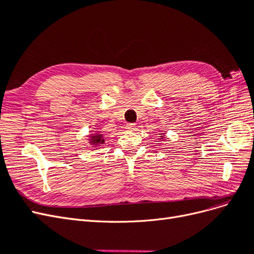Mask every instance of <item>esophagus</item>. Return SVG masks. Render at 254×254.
Returning <instances> with one entry per match:
<instances>
[{"label":"esophagus","mask_w":254,"mask_h":254,"mask_svg":"<svg viewBox=\"0 0 254 254\" xmlns=\"http://www.w3.org/2000/svg\"><path fill=\"white\" fill-rule=\"evenodd\" d=\"M134 127H135V125L133 124V123H129V124L126 125V129L129 130V131H131V130H134Z\"/></svg>","instance_id":"obj_1"}]
</instances>
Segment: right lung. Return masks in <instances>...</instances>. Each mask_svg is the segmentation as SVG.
<instances>
[{
  "mask_svg": "<svg viewBox=\"0 0 254 254\" xmlns=\"http://www.w3.org/2000/svg\"><path fill=\"white\" fill-rule=\"evenodd\" d=\"M91 137H92V140H91V143H92V144L96 145V144L104 143V140L102 139L103 136H102V134H99V131H98V133H96V134H94V135H92Z\"/></svg>",
  "mask_w": 254,
  "mask_h": 254,
  "instance_id": "right-lung-1",
  "label": "right lung"
}]
</instances>
